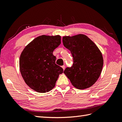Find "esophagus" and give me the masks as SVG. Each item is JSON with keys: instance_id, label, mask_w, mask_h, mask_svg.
I'll return each mask as SVG.
<instances>
[{"instance_id": "1", "label": "esophagus", "mask_w": 122, "mask_h": 122, "mask_svg": "<svg viewBox=\"0 0 122 122\" xmlns=\"http://www.w3.org/2000/svg\"><path fill=\"white\" fill-rule=\"evenodd\" d=\"M62 68H63V70H65V65H63V66H62Z\"/></svg>"}]
</instances>
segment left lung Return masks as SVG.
Here are the masks:
<instances>
[{
    "instance_id": "left-lung-1",
    "label": "left lung",
    "mask_w": 122,
    "mask_h": 122,
    "mask_svg": "<svg viewBox=\"0 0 122 122\" xmlns=\"http://www.w3.org/2000/svg\"><path fill=\"white\" fill-rule=\"evenodd\" d=\"M62 42L73 58L72 66L66 67L64 73L76 88L83 90L91 87L101 75L104 63L98 47L82 34L63 36Z\"/></svg>"
}]
</instances>
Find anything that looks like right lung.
Listing matches in <instances>:
<instances>
[{
    "instance_id": "add662e5",
    "label": "right lung",
    "mask_w": 122,
    "mask_h": 122,
    "mask_svg": "<svg viewBox=\"0 0 122 122\" xmlns=\"http://www.w3.org/2000/svg\"><path fill=\"white\" fill-rule=\"evenodd\" d=\"M61 44V36L42 35L36 37L24 49L20 58L21 76L31 89L46 93L54 88L59 75L63 72L56 64L53 51Z\"/></svg>"
}]
</instances>
